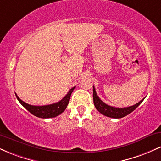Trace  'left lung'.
I'll use <instances>...</instances> for the list:
<instances>
[{
  "mask_svg": "<svg viewBox=\"0 0 161 161\" xmlns=\"http://www.w3.org/2000/svg\"><path fill=\"white\" fill-rule=\"evenodd\" d=\"M143 98L139 102L133 106L127 107V108H114V107H111L110 105H108L103 102L99 97L97 96V93H96L95 87L93 86V101L94 104H95L96 109L101 113L103 115L108 116V117L115 118V119H119V118L124 117V116H127L128 114L132 113L133 110H136V108L139 106L140 104L143 101Z\"/></svg>",
  "mask_w": 161,
  "mask_h": 161,
  "instance_id": "obj_1",
  "label": "left lung"
}]
</instances>
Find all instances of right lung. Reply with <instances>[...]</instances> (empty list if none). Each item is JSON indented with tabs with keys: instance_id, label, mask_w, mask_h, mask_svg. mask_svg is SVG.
<instances>
[{
	"instance_id": "1",
	"label": "right lung",
	"mask_w": 161,
	"mask_h": 161,
	"mask_svg": "<svg viewBox=\"0 0 161 161\" xmlns=\"http://www.w3.org/2000/svg\"><path fill=\"white\" fill-rule=\"evenodd\" d=\"M74 88L75 87L72 88L69 91V92L66 94L65 97L62 100H60V101H58V102L49 105H44V106H34V105H30L22 101L18 97L16 94H15V95L16 98L19 101L20 104L23 105L27 110H29L31 114L37 116V117L45 119V118H52L57 116L66 110V107H67V105L69 102L70 96H71L72 92L74 90Z\"/></svg>"
}]
</instances>
